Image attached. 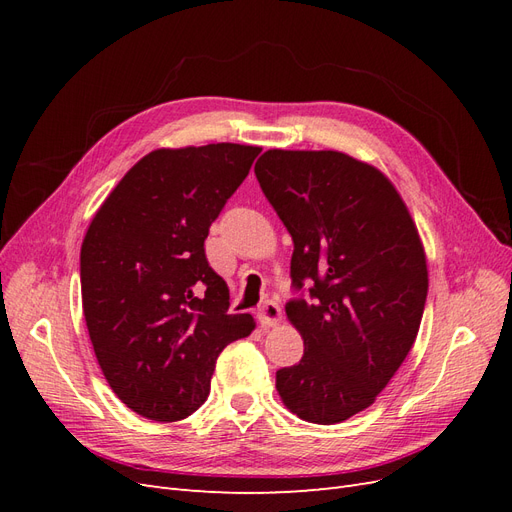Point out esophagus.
<instances>
[{
	"mask_svg": "<svg viewBox=\"0 0 512 512\" xmlns=\"http://www.w3.org/2000/svg\"><path fill=\"white\" fill-rule=\"evenodd\" d=\"M258 320H260V324L265 329L275 327V324L282 320V307L277 305L275 301H265V303L260 305V309H258Z\"/></svg>",
	"mask_w": 512,
	"mask_h": 512,
	"instance_id": "1",
	"label": "esophagus"
}]
</instances>
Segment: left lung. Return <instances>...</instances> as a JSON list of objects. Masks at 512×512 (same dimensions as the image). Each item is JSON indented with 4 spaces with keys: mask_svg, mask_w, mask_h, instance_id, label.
<instances>
[{
    "mask_svg": "<svg viewBox=\"0 0 512 512\" xmlns=\"http://www.w3.org/2000/svg\"><path fill=\"white\" fill-rule=\"evenodd\" d=\"M256 179L294 252L286 314L303 359L275 386L290 412L342 423L374 404L408 356L427 301V262L404 200L378 168L339 151L269 149Z\"/></svg>",
    "mask_w": 512,
    "mask_h": 512,
    "instance_id": "left-lung-1",
    "label": "left lung"
}]
</instances>
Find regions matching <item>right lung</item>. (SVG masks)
Returning a JSON list of instances; mask_svg holds the SVG:
<instances>
[{
    "mask_svg": "<svg viewBox=\"0 0 512 512\" xmlns=\"http://www.w3.org/2000/svg\"><path fill=\"white\" fill-rule=\"evenodd\" d=\"M260 147L156 149L94 215L81 247L87 331L102 374L136 414L173 423L211 389L220 352L254 329L230 314L205 239Z\"/></svg>",
    "mask_w": 512,
    "mask_h": 512,
    "instance_id": "obj_1",
    "label": "right lung"
}]
</instances>
